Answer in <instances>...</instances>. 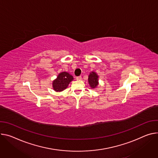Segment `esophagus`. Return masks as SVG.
Returning <instances> with one entry per match:
<instances>
[{
  "instance_id": "1",
  "label": "esophagus",
  "mask_w": 158,
  "mask_h": 158,
  "mask_svg": "<svg viewBox=\"0 0 158 158\" xmlns=\"http://www.w3.org/2000/svg\"><path fill=\"white\" fill-rule=\"evenodd\" d=\"M76 79H77V80H79H79H81V79H82V77H81V76H78V77H76Z\"/></svg>"
}]
</instances>
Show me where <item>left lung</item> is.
I'll list each match as a JSON object with an SVG mask.
<instances>
[{
	"label": "left lung",
	"instance_id": "left-lung-1",
	"mask_svg": "<svg viewBox=\"0 0 158 158\" xmlns=\"http://www.w3.org/2000/svg\"><path fill=\"white\" fill-rule=\"evenodd\" d=\"M99 76L95 72H91L88 76V82L92 89L96 88L98 85Z\"/></svg>",
	"mask_w": 158,
	"mask_h": 158
}]
</instances>
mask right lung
<instances>
[{
  "mask_svg": "<svg viewBox=\"0 0 158 158\" xmlns=\"http://www.w3.org/2000/svg\"><path fill=\"white\" fill-rule=\"evenodd\" d=\"M73 79V76H71L67 72H62L58 75L56 79L53 81V89L56 92L62 91L68 87L69 83Z\"/></svg>",
  "mask_w": 158,
  "mask_h": 158,
  "instance_id": "add662e5",
  "label": "right lung"
}]
</instances>
